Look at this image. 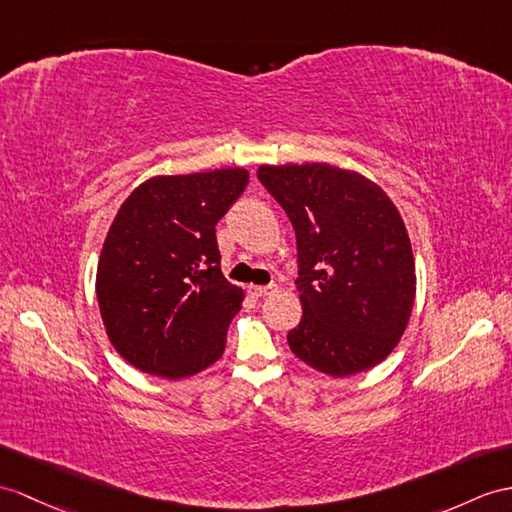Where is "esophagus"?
Instances as JSON below:
<instances>
[{
    "label": "esophagus",
    "instance_id": "obj_1",
    "mask_svg": "<svg viewBox=\"0 0 512 512\" xmlns=\"http://www.w3.org/2000/svg\"><path fill=\"white\" fill-rule=\"evenodd\" d=\"M247 291L252 293L254 297H265V295H269L273 291V286H256V284H252V286H247Z\"/></svg>",
    "mask_w": 512,
    "mask_h": 512
}]
</instances>
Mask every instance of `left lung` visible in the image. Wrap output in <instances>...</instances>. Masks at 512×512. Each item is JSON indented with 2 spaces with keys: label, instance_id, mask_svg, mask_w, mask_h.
Masks as SVG:
<instances>
[{
  "label": "left lung",
  "instance_id": "left-lung-1",
  "mask_svg": "<svg viewBox=\"0 0 512 512\" xmlns=\"http://www.w3.org/2000/svg\"><path fill=\"white\" fill-rule=\"evenodd\" d=\"M297 236L302 321L291 352L332 378L380 365L400 343L417 293L400 210L363 173L328 165H260Z\"/></svg>",
  "mask_w": 512,
  "mask_h": 512
}]
</instances>
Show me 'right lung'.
Returning <instances> with one entry per match:
<instances>
[{"label": "right lung", "instance_id": "obj_1", "mask_svg": "<svg viewBox=\"0 0 512 512\" xmlns=\"http://www.w3.org/2000/svg\"><path fill=\"white\" fill-rule=\"evenodd\" d=\"M249 171L154 176L112 221L95 293L112 347L149 376L191 378L221 358L243 289L223 278L215 226Z\"/></svg>", "mask_w": 512, "mask_h": 512}]
</instances>
